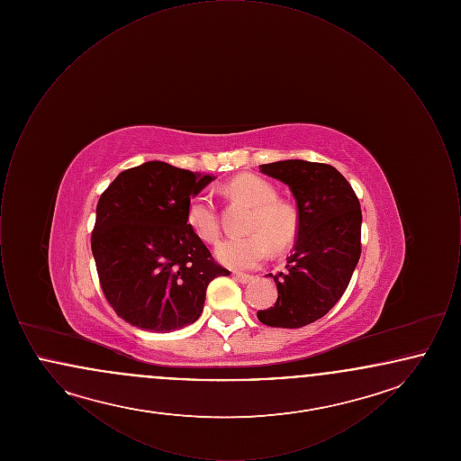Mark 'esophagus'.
<instances>
[{
	"label": "esophagus",
	"mask_w": 461,
	"mask_h": 461,
	"mask_svg": "<svg viewBox=\"0 0 461 461\" xmlns=\"http://www.w3.org/2000/svg\"><path fill=\"white\" fill-rule=\"evenodd\" d=\"M233 276L241 282V284H249L250 280H254V276L252 275H247V273H233Z\"/></svg>",
	"instance_id": "esophagus-1"
}]
</instances>
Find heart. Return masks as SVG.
Here are the masks:
<instances>
[{"label": "heart", "mask_w": 461, "mask_h": 461, "mask_svg": "<svg viewBox=\"0 0 461 461\" xmlns=\"http://www.w3.org/2000/svg\"><path fill=\"white\" fill-rule=\"evenodd\" d=\"M226 194L241 198L254 207L247 237L221 241L216 247L220 263L233 269H252L263 263L271 252V243L276 249L286 247L295 235L294 211L278 202V192L271 183L254 175H240L226 185ZM186 222L200 240L218 241L221 235L220 216L214 197L209 192H198L188 200Z\"/></svg>", "instance_id": "heart-1"}]
</instances>
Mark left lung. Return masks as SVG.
Wrapping results in <instances>:
<instances>
[{
    "label": "left lung",
    "instance_id": "1",
    "mask_svg": "<svg viewBox=\"0 0 461 461\" xmlns=\"http://www.w3.org/2000/svg\"><path fill=\"white\" fill-rule=\"evenodd\" d=\"M261 173L292 190L299 209L295 249L273 276L278 299L258 311L276 329H301L323 318L344 295L361 256V205L333 166L307 160L263 164Z\"/></svg>",
    "mask_w": 461,
    "mask_h": 461
}]
</instances>
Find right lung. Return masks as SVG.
<instances>
[{
  "instance_id": "right-lung-1",
  "label": "right lung",
  "mask_w": 461,
  "mask_h": 461,
  "mask_svg": "<svg viewBox=\"0 0 461 461\" xmlns=\"http://www.w3.org/2000/svg\"><path fill=\"white\" fill-rule=\"evenodd\" d=\"M214 177L160 160L122 171L96 203L91 252L112 309L132 327L197 321L207 285L228 275L186 222L188 200Z\"/></svg>"
}]
</instances>
